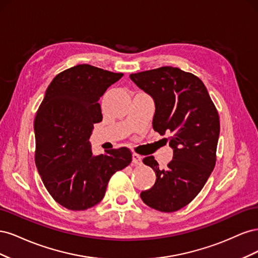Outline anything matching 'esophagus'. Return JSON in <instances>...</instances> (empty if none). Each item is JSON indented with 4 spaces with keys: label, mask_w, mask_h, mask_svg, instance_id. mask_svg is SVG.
Instances as JSON below:
<instances>
[{
    "label": "esophagus",
    "mask_w": 258,
    "mask_h": 258,
    "mask_svg": "<svg viewBox=\"0 0 258 258\" xmlns=\"http://www.w3.org/2000/svg\"><path fill=\"white\" fill-rule=\"evenodd\" d=\"M132 162H134L135 165H141L142 157L138 154H132Z\"/></svg>",
    "instance_id": "1"
}]
</instances>
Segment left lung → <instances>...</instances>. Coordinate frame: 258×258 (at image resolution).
I'll list each match as a JSON object with an SVG mask.
<instances>
[{
    "mask_svg": "<svg viewBox=\"0 0 258 258\" xmlns=\"http://www.w3.org/2000/svg\"><path fill=\"white\" fill-rule=\"evenodd\" d=\"M155 102L153 128L171 134L173 159L159 169L154 156L143 159L156 174L152 188L141 192L145 205L161 212H175L197 196L216 162L220 118L205 84L178 68L162 67L130 75Z\"/></svg>",
    "mask_w": 258,
    "mask_h": 258,
    "instance_id": "1",
    "label": "left lung"
}]
</instances>
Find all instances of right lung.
Listing matches in <instances>:
<instances>
[{"label": "right lung", "mask_w": 258, "mask_h": 258, "mask_svg": "<svg viewBox=\"0 0 258 258\" xmlns=\"http://www.w3.org/2000/svg\"><path fill=\"white\" fill-rule=\"evenodd\" d=\"M122 73L79 64L49 84L34 119L35 165L50 196L69 210L83 211L103 199L116 171L131 162L127 147L93 156V124L102 120L99 103Z\"/></svg>", "instance_id": "add662e5"}]
</instances>
